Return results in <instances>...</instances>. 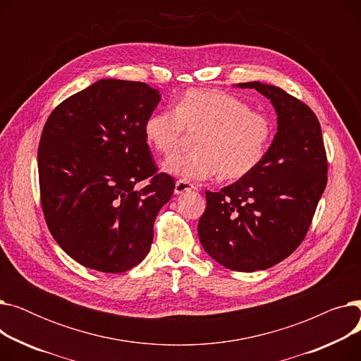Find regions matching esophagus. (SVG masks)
Instances as JSON below:
<instances>
[{
	"label": "esophagus",
	"instance_id": "34e87169",
	"mask_svg": "<svg viewBox=\"0 0 361 361\" xmlns=\"http://www.w3.org/2000/svg\"><path fill=\"white\" fill-rule=\"evenodd\" d=\"M192 190H196L195 184H192V183L184 181V180H178L176 183V187H174V193L176 195H184V193H188V192H192Z\"/></svg>",
	"mask_w": 361,
	"mask_h": 361
}]
</instances>
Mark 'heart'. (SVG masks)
I'll return each mask as SVG.
<instances>
[{
    "label": "heart",
    "mask_w": 361,
    "mask_h": 361,
    "mask_svg": "<svg viewBox=\"0 0 361 361\" xmlns=\"http://www.w3.org/2000/svg\"><path fill=\"white\" fill-rule=\"evenodd\" d=\"M185 131L196 133L193 150L165 159L161 169L187 180L221 176L235 181L252 174L267 157L275 124L267 112L255 111L231 93L216 89H190L176 101L174 109L149 114L143 123L147 145L169 155Z\"/></svg>",
    "instance_id": "obj_1"
}]
</instances>
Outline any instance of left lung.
Instances as JSON below:
<instances>
[{"mask_svg":"<svg viewBox=\"0 0 361 361\" xmlns=\"http://www.w3.org/2000/svg\"><path fill=\"white\" fill-rule=\"evenodd\" d=\"M256 89L276 112V135L252 174L221 192H206L197 233L204 252L238 272L268 269L288 257L312 224L326 187L328 161L314 112L281 87Z\"/></svg>","mask_w":361,"mask_h":361,"instance_id":"obj_1","label":"left lung"}]
</instances>
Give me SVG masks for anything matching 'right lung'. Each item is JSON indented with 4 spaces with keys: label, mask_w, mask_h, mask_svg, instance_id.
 Wrapping results in <instances>:
<instances>
[{
    "label": "right lung",
    "mask_w": 361,
    "mask_h": 361,
    "mask_svg": "<svg viewBox=\"0 0 361 361\" xmlns=\"http://www.w3.org/2000/svg\"><path fill=\"white\" fill-rule=\"evenodd\" d=\"M159 101L146 83L102 79L45 123L37 149L44 216L60 247L86 268L121 274L150 250L154 222L176 187L157 173L143 133Z\"/></svg>",
    "instance_id": "obj_1"
}]
</instances>
